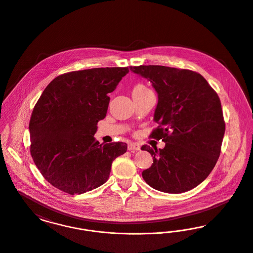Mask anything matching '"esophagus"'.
<instances>
[{
  "label": "esophagus",
  "instance_id": "esophagus-1",
  "mask_svg": "<svg viewBox=\"0 0 253 253\" xmlns=\"http://www.w3.org/2000/svg\"><path fill=\"white\" fill-rule=\"evenodd\" d=\"M128 150L129 151H138V150H140V146L135 144V143H130L128 145Z\"/></svg>",
  "mask_w": 253,
  "mask_h": 253
}]
</instances>
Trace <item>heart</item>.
Returning <instances> with one entry per match:
<instances>
[{
  "mask_svg": "<svg viewBox=\"0 0 253 253\" xmlns=\"http://www.w3.org/2000/svg\"><path fill=\"white\" fill-rule=\"evenodd\" d=\"M145 90H148L147 89V87L143 84H137L134 86V88H133V91H145ZM132 91V92H133Z\"/></svg>",
  "mask_w": 253,
  "mask_h": 253,
  "instance_id": "heart-1",
  "label": "heart"
}]
</instances>
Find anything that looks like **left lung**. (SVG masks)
<instances>
[{"mask_svg":"<svg viewBox=\"0 0 253 253\" xmlns=\"http://www.w3.org/2000/svg\"><path fill=\"white\" fill-rule=\"evenodd\" d=\"M157 91L152 136L165 142L163 149L143 145L153 157L142 171L146 183L167 193L188 192L214 168L225 133L220 98L204 78L191 70L162 65L131 66Z\"/></svg>","mask_w":253,"mask_h":253,"instance_id":"1","label":"left lung"}]
</instances>
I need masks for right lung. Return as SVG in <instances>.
I'll list each match as a JSON object with an SVG mask.
<instances>
[{
  "label": "right lung",
  "mask_w": 253,
  "mask_h": 253,
  "mask_svg": "<svg viewBox=\"0 0 253 253\" xmlns=\"http://www.w3.org/2000/svg\"><path fill=\"white\" fill-rule=\"evenodd\" d=\"M128 67L66 73L44 89L29 122L30 153L42 176L69 194L92 191L108 180L124 142L99 144L97 122L106 117L110 97Z\"/></svg>",
  "instance_id": "right-lung-1"
}]
</instances>
